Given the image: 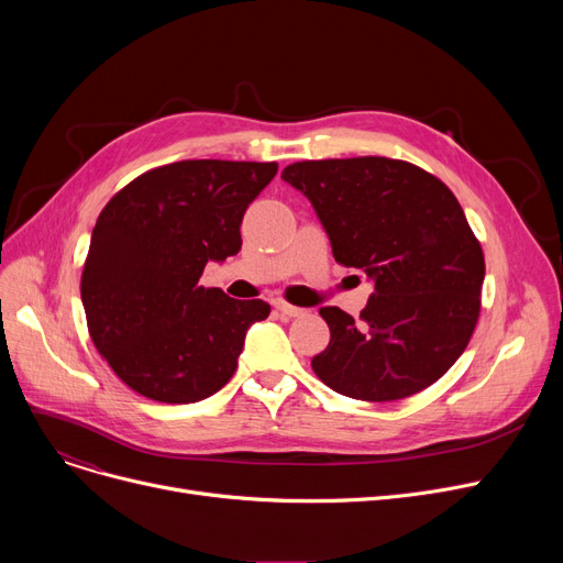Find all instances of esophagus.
<instances>
[{
  "label": "esophagus",
  "mask_w": 563,
  "mask_h": 563,
  "mask_svg": "<svg viewBox=\"0 0 563 563\" xmlns=\"http://www.w3.org/2000/svg\"><path fill=\"white\" fill-rule=\"evenodd\" d=\"M274 306H276L285 317H303V314H306V310H303V308L289 306V303H285L283 299H276V301H274Z\"/></svg>",
  "instance_id": "34e87169"
}]
</instances>
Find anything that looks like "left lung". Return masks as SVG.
I'll use <instances>...</instances> for the list:
<instances>
[{"mask_svg":"<svg viewBox=\"0 0 563 563\" xmlns=\"http://www.w3.org/2000/svg\"><path fill=\"white\" fill-rule=\"evenodd\" d=\"M280 177L312 202L335 262L374 283L361 319L319 310L331 342L312 358L314 374L363 401L429 388L465 351L482 308L484 253L456 196L388 157L297 162Z\"/></svg>","mask_w":563,"mask_h":563,"instance_id":"left-lung-1","label":"left lung"}]
</instances>
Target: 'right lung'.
<instances>
[{
	"label": "right lung",
	"mask_w": 563,
	"mask_h": 563,
	"mask_svg": "<svg viewBox=\"0 0 563 563\" xmlns=\"http://www.w3.org/2000/svg\"><path fill=\"white\" fill-rule=\"evenodd\" d=\"M276 170V162H175L139 175L104 205L81 303L100 356L134 393L194 404L234 374L246 331L272 308L198 280L207 262L240 253L246 207Z\"/></svg>",
	"instance_id": "right-lung-1"
}]
</instances>
